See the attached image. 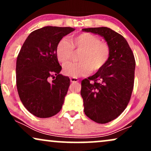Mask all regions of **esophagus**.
<instances>
[{
    "instance_id": "1",
    "label": "esophagus",
    "mask_w": 151,
    "mask_h": 151,
    "mask_svg": "<svg viewBox=\"0 0 151 151\" xmlns=\"http://www.w3.org/2000/svg\"><path fill=\"white\" fill-rule=\"evenodd\" d=\"M70 81H71V82H72V83L77 82V81H79V79H77V78H75V77H71L70 78Z\"/></svg>"
}]
</instances>
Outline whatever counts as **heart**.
I'll list each match as a JSON object with an SVG mask.
<instances>
[{
    "label": "heart",
    "mask_w": 151,
    "mask_h": 151,
    "mask_svg": "<svg viewBox=\"0 0 151 151\" xmlns=\"http://www.w3.org/2000/svg\"><path fill=\"white\" fill-rule=\"evenodd\" d=\"M74 50L80 52L77 60L64 66L63 72L73 77L84 76L88 72L101 70L110 58V47L107 43L89 32H83L71 36L70 40L63 38L58 43L55 50L57 59L62 64L67 63L72 58Z\"/></svg>",
    "instance_id": "1"
}]
</instances>
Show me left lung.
<instances>
[{"mask_svg":"<svg viewBox=\"0 0 151 151\" xmlns=\"http://www.w3.org/2000/svg\"><path fill=\"white\" fill-rule=\"evenodd\" d=\"M104 37L110 47L108 62L96 74L81 81L84 113L98 124L114 120L131 99L136 61L126 40L106 27L82 29Z\"/></svg>","mask_w":151,"mask_h":151,"instance_id":"1","label":"left lung"}]
</instances>
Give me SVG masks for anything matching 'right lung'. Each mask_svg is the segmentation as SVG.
Instances as JSON below:
<instances>
[{"label": "right lung", "instance_id": "add662e5", "mask_svg": "<svg viewBox=\"0 0 151 151\" xmlns=\"http://www.w3.org/2000/svg\"><path fill=\"white\" fill-rule=\"evenodd\" d=\"M74 30L55 26L37 29L29 35L18 54L19 97L26 109L38 118L53 116L61 110L70 80L60 74L62 67L55 50L62 37Z\"/></svg>", "mask_w": 151, "mask_h": 151}]
</instances>
